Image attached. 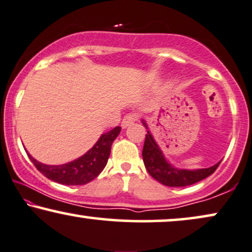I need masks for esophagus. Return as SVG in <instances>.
Masks as SVG:
<instances>
[{"mask_svg":"<svg viewBox=\"0 0 252 252\" xmlns=\"http://www.w3.org/2000/svg\"><path fill=\"white\" fill-rule=\"evenodd\" d=\"M137 120H138V115H137L136 113L126 114L122 120V128H128V126H131L132 123H135Z\"/></svg>","mask_w":252,"mask_h":252,"instance_id":"obj_1","label":"esophagus"}]
</instances>
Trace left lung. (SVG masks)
<instances>
[{
    "mask_svg": "<svg viewBox=\"0 0 252 252\" xmlns=\"http://www.w3.org/2000/svg\"><path fill=\"white\" fill-rule=\"evenodd\" d=\"M143 123L146 126L144 121ZM143 160L150 175L167 187H187L199 182L216 172L221 162L220 161L217 165L204 169H177L165 159L159 146L154 142L152 135L149 131L146 133L145 142H144Z\"/></svg>",
    "mask_w": 252,
    "mask_h": 252,
    "instance_id": "left-lung-1",
    "label": "left lung"
}]
</instances>
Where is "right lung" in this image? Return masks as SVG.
Listing matches in <instances>:
<instances>
[{
	"instance_id": "right-lung-1",
	"label": "right lung",
	"mask_w": 252,
	"mask_h": 252,
	"mask_svg": "<svg viewBox=\"0 0 252 252\" xmlns=\"http://www.w3.org/2000/svg\"><path fill=\"white\" fill-rule=\"evenodd\" d=\"M120 132L121 126H116L110 131L103 133L89 152L64 165H45L36 161L29 153L28 156L35 168L47 179L54 182L65 184V186H82L94 180L105 168L110 154L112 144Z\"/></svg>"
}]
</instances>
